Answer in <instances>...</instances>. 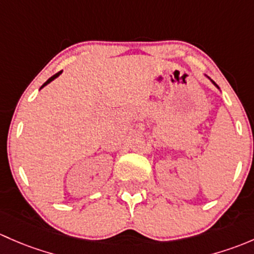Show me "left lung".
<instances>
[{"instance_id": "left-lung-1", "label": "left lung", "mask_w": 254, "mask_h": 254, "mask_svg": "<svg viewBox=\"0 0 254 254\" xmlns=\"http://www.w3.org/2000/svg\"><path fill=\"white\" fill-rule=\"evenodd\" d=\"M211 82H213V80H211ZM213 83H214V84H215V82H213ZM215 85H216V84H215ZM216 87H218V85H216ZM218 88H219V87H218Z\"/></svg>"}]
</instances>
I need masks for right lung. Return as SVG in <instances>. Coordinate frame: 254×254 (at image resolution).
I'll return each mask as SVG.
<instances>
[{"mask_svg":"<svg viewBox=\"0 0 254 254\" xmlns=\"http://www.w3.org/2000/svg\"><path fill=\"white\" fill-rule=\"evenodd\" d=\"M61 73H62V70H60V72H57V73H56V74H54V75H52V77H51V78H49V79H48V80H46V82H45V83H44V84H43V87H45V85H46V84H49V83H50V82H51V80H54V79H55V78H57V77H59V75H60V74H61ZM43 87H41V88H43Z\"/></svg>","mask_w":254,"mask_h":254,"instance_id":"1","label":"right lung"}]
</instances>
